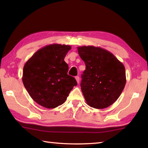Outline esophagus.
<instances>
[{"mask_svg": "<svg viewBox=\"0 0 148 148\" xmlns=\"http://www.w3.org/2000/svg\"><path fill=\"white\" fill-rule=\"evenodd\" d=\"M75 78H76V81H77V83H79V81H80L79 77V76H76V77H75Z\"/></svg>", "mask_w": 148, "mask_h": 148, "instance_id": "esophagus-1", "label": "esophagus"}]
</instances>
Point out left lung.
Returning <instances> with one entry per match:
<instances>
[{
    "label": "left lung",
    "mask_w": 148,
    "mask_h": 148,
    "mask_svg": "<svg viewBox=\"0 0 148 148\" xmlns=\"http://www.w3.org/2000/svg\"><path fill=\"white\" fill-rule=\"evenodd\" d=\"M86 70L81 88L87 104L104 109L116 102L126 84L123 64L108 50L93 46L77 47Z\"/></svg>",
    "instance_id": "left-lung-1"
}]
</instances>
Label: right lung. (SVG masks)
<instances>
[{"label": "right lung", "mask_w": 148, "mask_h": 148, "mask_svg": "<svg viewBox=\"0 0 148 148\" xmlns=\"http://www.w3.org/2000/svg\"><path fill=\"white\" fill-rule=\"evenodd\" d=\"M71 46L59 44L39 49L28 60L22 81L32 99L48 109L64 103L77 81L67 74L69 66L64 61Z\"/></svg>", "instance_id": "add662e5"}]
</instances>
